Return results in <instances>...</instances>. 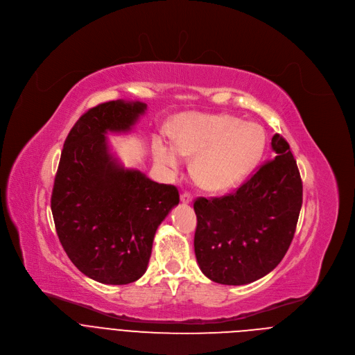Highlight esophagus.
<instances>
[{"label": "esophagus", "mask_w": 355, "mask_h": 355, "mask_svg": "<svg viewBox=\"0 0 355 355\" xmlns=\"http://www.w3.org/2000/svg\"><path fill=\"white\" fill-rule=\"evenodd\" d=\"M181 202L182 204H191L192 202V196L189 194V192H182V194H181Z\"/></svg>", "instance_id": "obj_1"}]
</instances>
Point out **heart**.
<instances>
[{
	"mask_svg": "<svg viewBox=\"0 0 355 355\" xmlns=\"http://www.w3.org/2000/svg\"><path fill=\"white\" fill-rule=\"evenodd\" d=\"M175 146L154 143L158 163L178 168L182 155H194L191 173L207 191L222 192L239 184L261 159L266 137L263 128L230 114L187 113L173 127Z\"/></svg>",
	"mask_w": 355,
	"mask_h": 355,
	"instance_id": "b5f03b06",
	"label": "heart"
}]
</instances>
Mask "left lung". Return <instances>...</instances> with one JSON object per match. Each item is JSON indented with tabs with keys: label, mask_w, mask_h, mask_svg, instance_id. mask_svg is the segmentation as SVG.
Masks as SVG:
<instances>
[{
	"label": "left lung",
	"mask_w": 355,
	"mask_h": 355,
	"mask_svg": "<svg viewBox=\"0 0 355 355\" xmlns=\"http://www.w3.org/2000/svg\"><path fill=\"white\" fill-rule=\"evenodd\" d=\"M273 159L223 197L194 201V248L202 273L220 284H246L272 272L293 241L303 202V182L280 136Z\"/></svg>",
	"instance_id": "obj_1"
}]
</instances>
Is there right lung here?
<instances>
[{"instance_id": "obj_1", "label": "right lung", "mask_w": 355, "mask_h": 355, "mask_svg": "<svg viewBox=\"0 0 355 355\" xmlns=\"http://www.w3.org/2000/svg\"><path fill=\"white\" fill-rule=\"evenodd\" d=\"M146 103L112 101L85 112L63 144L51 209L72 263L105 284H127L147 270L158 225L178 205V189L124 170L105 135L127 132Z\"/></svg>"}]
</instances>
